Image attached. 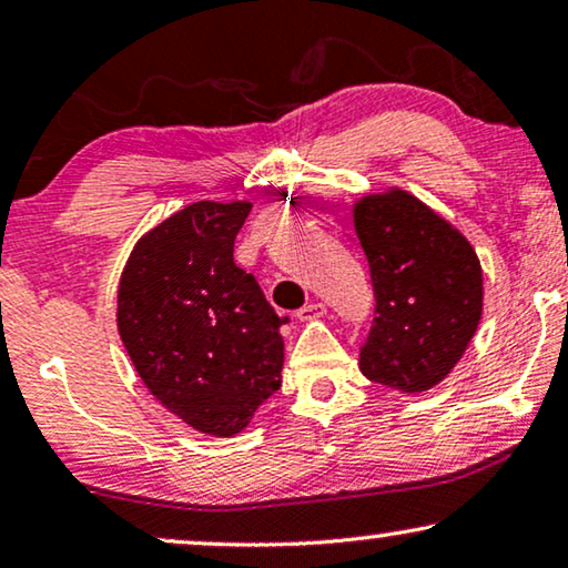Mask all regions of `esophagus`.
Instances as JSON below:
<instances>
[{"label":"esophagus","mask_w":568,"mask_h":568,"mask_svg":"<svg viewBox=\"0 0 568 568\" xmlns=\"http://www.w3.org/2000/svg\"><path fill=\"white\" fill-rule=\"evenodd\" d=\"M324 314H326L324 303L314 301V303H306V306L298 311V318H301V322H314V318H322Z\"/></svg>","instance_id":"34e87169"}]
</instances>
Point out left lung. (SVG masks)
Masks as SVG:
<instances>
[{
  "instance_id": "obj_1",
  "label": "left lung",
  "mask_w": 568,
  "mask_h": 568,
  "mask_svg": "<svg viewBox=\"0 0 568 568\" xmlns=\"http://www.w3.org/2000/svg\"><path fill=\"white\" fill-rule=\"evenodd\" d=\"M355 231L375 295L363 375L402 394L437 386L481 318L484 277L474 246L406 190L357 201Z\"/></svg>"
}]
</instances>
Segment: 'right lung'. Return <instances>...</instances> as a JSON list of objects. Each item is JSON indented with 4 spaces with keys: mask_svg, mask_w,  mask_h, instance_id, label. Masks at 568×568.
<instances>
[{
    "mask_svg": "<svg viewBox=\"0 0 568 568\" xmlns=\"http://www.w3.org/2000/svg\"><path fill=\"white\" fill-rule=\"evenodd\" d=\"M250 203L201 201L133 246L118 332L146 388L205 435L231 437L281 388L287 316L234 262Z\"/></svg>",
    "mask_w": 568,
    "mask_h": 568,
    "instance_id": "obj_1",
    "label": "right lung"
}]
</instances>
